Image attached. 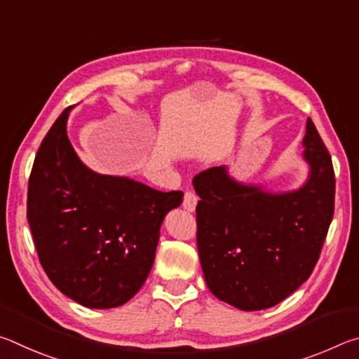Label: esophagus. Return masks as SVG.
<instances>
[{
	"label": "esophagus",
	"instance_id": "obj_1",
	"mask_svg": "<svg viewBox=\"0 0 359 359\" xmlns=\"http://www.w3.org/2000/svg\"><path fill=\"white\" fill-rule=\"evenodd\" d=\"M196 204H198L196 193H194V191H185L184 203H182V205H184V209L188 210V212H194V209H196Z\"/></svg>",
	"mask_w": 359,
	"mask_h": 359
}]
</instances>
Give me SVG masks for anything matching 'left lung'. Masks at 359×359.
I'll list each match as a JSON object with an SVG mask.
<instances>
[{"mask_svg": "<svg viewBox=\"0 0 359 359\" xmlns=\"http://www.w3.org/2000/svg\"><path fill=\"white\" fill-rule=\"evenodd\" d=\"M302 158L306 184L272 193L233 179L226 166L193 179L198 252L205 283L218 299L241 311L276 306L311 277L334 215L330 151L307 118Z\"/></svg>", "mask_w": 359, "mask_h": 359, "instance_id": "8db88e82", "label": "left lung"}]
</instances>
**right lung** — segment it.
Here are the masks:
<instances>
[{
	"instance_id": "obj_1",
	"label": "right lung",
	"mask_w": 359,
	"mask_h": 359,
	"mask_svg": "<svg viewBox=\"0 0 359 359\" xmlns=\"http://www.w3.org/2000/svg\"><path fill=\"white\" fill-rule=\"evenodd\" d=\"M69 112L34 158L27 218L41 266L63 294L90 309L118 307L147 280L161 223L184 193L85 166L66 133Z\"/></svg>"
}]
</instances>
